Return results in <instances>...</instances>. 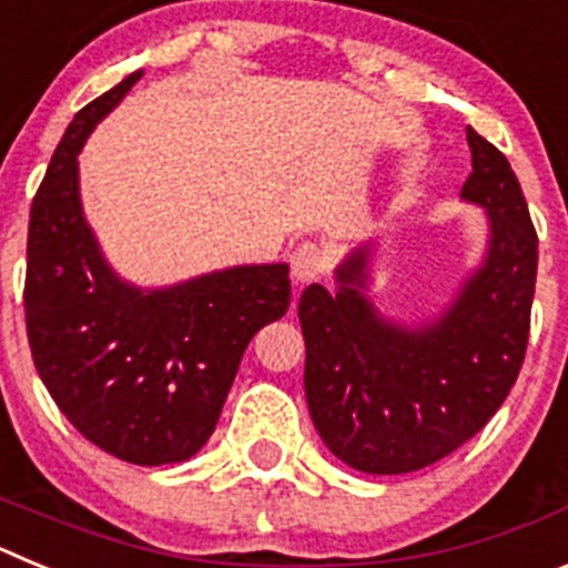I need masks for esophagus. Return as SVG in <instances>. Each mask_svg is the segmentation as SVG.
Returning a JSON list of instances; mask_svg holds the SVG:
<instances>
[{
	"instance_id": "34e87169",
	"label": "esophagus",
	"mask_w": 568,
	"mask_h": 568,
	"mask_svg": "<svg viewBox=\"0 0 568 568\" xmlns=\"http://www.w3.org/2000/svg\"><path fill=\"white\" fill-rule=\"evenodd\" d=\"M290 267H293V278L298 284H307V281H315L324 275L327 270V250L315 244V241H304L290 255Z\"/></svg>"
}]
</instances>
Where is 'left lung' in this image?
<instances>
[{"label": "left lung", "instance_id": "left-lung-1", "mask_svg": "<svg viewBox=\"0 0 568 568\" xmlns=\"http://www.w3.org/2000/svg\"><path fill=\"white\" fill-rule=\"evenodd\" d=\"M466 202L489 213V253L453 310L424 329L386 324L364 298L366 250L338 267V293L310 284L298 301L310 418L335 458L404 475L453 455L498 413L526 358L538 233L518 175L466 128Z\"/></svg>", "mask_w": 568, "mask_h": 568}]
</instances>
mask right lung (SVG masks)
Instances as JSON below:
<instances>
[{"label":"right lung","instance_id":"right-lung-1","mask_svg":"<svg viewBox=\"0 0 568 568\" xmlns=\"http://www.w3.org/2000/svg\"><path fill=\"white\" fill-rule=\"evenodd\" d=\"M142 70L93 99L64 130L30 204L24 324L37 373L79 433L139 466L193 458L213 435L241 355L287 313V264L142 293L115 278L79 204L77 155Z\"/></svg>","mask_w":568,"mask_h":568}]
</instances>
